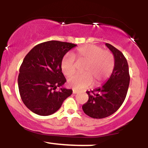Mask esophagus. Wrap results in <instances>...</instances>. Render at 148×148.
<instances>
[{
  "instance_id": "esophagus-1",
  "label": "esophagus",
  "mask_w": 148,
  "mask_h": 148,
  "mask_svg": "<svg viewBox=\"0 0 148 148\" xmlns=\"http://www.w3.org/2000/svg\"><path fill=\"white\" fill-rule=\"evenodd\" d=\"M78 92V90H73V94H76Z\"/></svg>"
}]
</instances>
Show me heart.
Here are the masks:
<instances>
[{
    "label": "heart",
    "mask_w": 148,
    "mask_h": 148,
    "mask_svg": "<svg viewBox=\"0 0 148 148\" xmlns=\"http://www.w3.org/2000/svg\"><path fill=\"white\" fill-rule=\"evenodd\" d=\"M74 58L85 62L83 74H74L67 80V85L74 89L80 90L104 82L111 75L115 67V58L111 51L103 50L95 45H86L78 47L73 56L66 53L60 62V68L64 75L69 76L75 72Z\"/></svg>",
    "instance_id": "obj_1"
}]
</instances>
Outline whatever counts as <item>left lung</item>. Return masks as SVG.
<instances>
[{
	"label": "left lung",
	"mask_w": 148,
	"mask_h": 148,
	"mask_svg": "<svg viewBox=\"0 0 148 148\" xmlns=\"http://www.w3.org/2000/svg\"><path fill=\"white\" fill-rule=\"evenodd\" d=\"M106 46L114 56V69L101 87L86 92L89 98L82 106L86 115L96 119L106 118L118 111L126 97L130 81L129 66L125 56L110 44L106 43Z\"/></svg>",
	"instance_id": "left-lung-1"
}]
</instances>
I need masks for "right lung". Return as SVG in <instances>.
<instances>
[{
	"label": "right lung",
	"instance_id": "1",
	"mask_svg": "<svg viewBox=\"0 0 148 148\" xmlns=\"http://www.w3.org/2000/svg\"><path fill=\"white\" fill-rule=\"evenodd\" d=\"M76 46L51 40L36 45L25 56L19 69L18 90L23 103L34 113L51 115L72 95L71 89L55 90L66 82L60 68L61 60Z\"/></svg>",
	"mask_w": 148,
	"mask_h": 148
}]
</instances>
